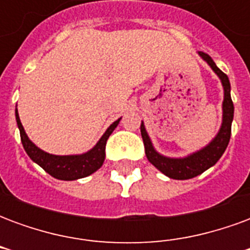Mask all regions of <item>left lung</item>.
Segmentation results:
<instances>
[{"label":"left lung","instance_id":"8db88e82","mask_svg":"<svg viewBox=\"0 0 250 250\" xmlns=\"http://www.w3.org/2000/svg\"><path fill=\"white\" fill-rule=\"evenodd\" d=\"M199 56L208 62L211 69L218 75L221 79V83L224 85V103H222V125H221L218 134L213 141L210 142L209 146H206L202 150L194 152L191 155L186 158H179V159H173V158L163 157L161 154H158L151 145V141L147 135L146 128L143 123L141 125V134L145 143V151L146 157L155 167L162 171L165 175H167L168 178L173 179H190L197 177L199 174L206 171L208 168L214 166L217 161L222 157V154L225 152L226 147L229 145L231 134V120H233V114H234V107L230 98V83L229 79L224 72L221 71L218 66L215 65V62L211 60L209 55H206L204 52H199Z\"/></svg>","mask_w":250,"mask_h":250}]
</instances>
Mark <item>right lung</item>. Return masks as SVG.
<instances>
[{"mask_svg":"<svg viewBox=\"0 0 250 250\" xmlns=\"http://www.w3.org/2000/svg\"><path fill=\"white\" fill-rule=\"evenodd\" d=\"M16 120H17V125L20 128V136H21L22 146L30 159L37 163L39 166H41L53 178L62 179V181H75V179L84 178L102 167L104 158H105L107 139L120 122V119H118L109 125L92 150H89L82 155H62H62H52V154L42 151L29 141L28 135L25 134L24 127L21 125L17 108H16Z\"/></svg>","mask_w":250,"mask_h":250,"instance_id":"right-lung-1","label":"right lung"}]
</instances>
